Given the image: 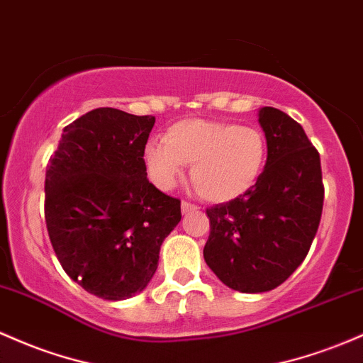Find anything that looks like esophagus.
<instances>
[{
	"label": "esophagus",
	"mask_w": 363,
	"mask_h": 363,
	"mask_svg": "<svg viewBox=\"0 0 363 363\" xmlns=\"http://www.w3.org/2000/svg\"><path fill=\"white\" fill-rule=\"evenodd\" d=\"M181 210H182V213H189V212H194V210H196V206H194L193 203H189V201H182L181 203Z\"/></svg>",
	"instance_id": "1"
}]
</instances>
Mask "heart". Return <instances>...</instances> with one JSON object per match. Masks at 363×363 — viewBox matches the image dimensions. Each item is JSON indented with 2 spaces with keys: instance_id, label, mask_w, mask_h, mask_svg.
Masks as SVG:
<instances>
[{
  "instance_id": "b5f03b06",
  "label": "heart",
  "mask_w": 363,
  "mask_h": 363,
  "mask_svg": "<svg viewBox=\"0 0 363 363\" xmlns=\"http://www.w3.org/2000/svg\"><path fill=\"white\" fill-rule=\"evenodd\" d=\"M267 157V138L258 127L208 118L175 122L163 141L153 139L143 151L146 174L158 189H172L184 165H191V182L212 203L250 193L264 174Z\"/></svg>"
}]
</instances>
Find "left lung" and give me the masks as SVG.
<instances>
[{
	"mask_svg": "<svg viewBox=\"0 0 363 363\" xmlns=\"http://www.w3.org/2000/svg\"><path fill=\"white\" fill-rule=\"evenodd\" d=\"M269 157L260 181L238 200L206 210L210 236L203 257L234 291L277 288L305 260L324 205L318 151L284 111L258 110Z\"/></svg>",
	"mask_w": 363,
	"mask_h": 363,
	"instance_id": "left-lung-1",
	"label": "left lung"
}]
</instances>
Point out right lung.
<instances>
[{"mask_svg": "<svg viewBox=\"0 0 363 363\" xmlns=\"http://www.w3.org/2000/svg\"><path fill=\"white\" fill-rule=\"evenodd\" d=\"M151 115L87 111L63 129L46 167L45 218L67 276L103 300L148 286L163 240L181 222V201L146 177Z\"/></svg>", "mask_w": 363, "mask_h": 363, "instance_id": "obj_1", "label": "right lung"}]
</instances>
